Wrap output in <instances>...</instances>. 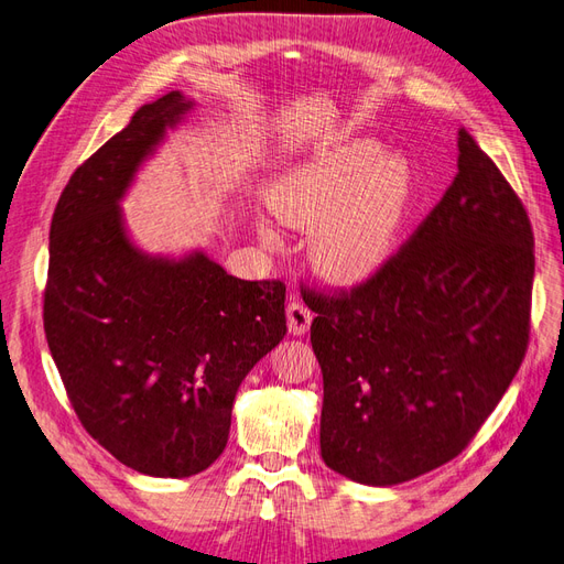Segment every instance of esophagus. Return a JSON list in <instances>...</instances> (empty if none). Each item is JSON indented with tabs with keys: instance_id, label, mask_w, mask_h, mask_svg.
<instances>
[{
	"instance_id": "1",
	"label": "esophagus",
	"mask_w": 564,
	"mask_h": 564,
	"mask_svg": "<svg viewBox=\"0 0 564 564\" xmlns=\"http://www.w3.org/2000/svg\"><path fill=\"white\" fill-rule=\"evenodd\" d=\"M311 322H313V313L305 308L301 301H289L286 305V324H289V332L301 336L311 329Z\"/></svg>"
}]
</instances>
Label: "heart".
<instances>
[{
	"instance_id": "heart-1",
	"label": "heart",
	"mask_w": 564,
	"mask_h": 564,
	"mask_svg": "<svg viewBox=\"0 0 564 564\" xmlns=\"http://www.w3.org/2000/svg\"><path fill=\"white\" fill-rule=\"evenodd\" d=\"M409 195L406 166L373 143H348L289 176L272 209L294 228H312L311 261L332 282L371 278L395 247ZM263 240L272 230L261 226Z\"/></svg>"
}]
</instances>
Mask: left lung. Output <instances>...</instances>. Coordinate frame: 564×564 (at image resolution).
Returning <instances> with one entry per match:
<instances>
[{
	"mask_svg": "<svg viewBox=\"0 0 564 564\" xmlns=\"http://www.w3.org/2000/svg\"><path fill=\"white\" fill-rule=\"evenodd\" d=\"M534 232L499 166L458 131V174L365 282L315 292L319 452L360 485H400L468 447L529 344Z\"/></svg>",
	"mask_w": 564,
	"mask_h": 564,
	"instance_id": "1",
	"label": "left lung"
}]
</instances>
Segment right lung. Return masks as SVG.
I'll return each instance as SVG.
<instances>
[{"mask_svg":"<svg viewBox=\"0 0 564 564\" xmlns=\"http://www.w3.org/2000/svg\"><path fill=\"white\" fill-rule=\"evenodd\" d=\"M191 108L172 91L135 110L75 169L48 230L44 332L67 400L100 447L155 477L214 464L237 388L286 334L284 282L232 278L202 251L152 259L124 232L117 202Z\"/></svg>","mask_w":564,"mask_h":564,"instance_id":"obj_1","label":"right lung"}]
</instances>
